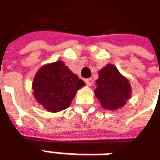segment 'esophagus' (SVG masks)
<instances>
[{"instance_id": "esophagus-1", "label": "esophagus", "mask_w": 160, "mask_h": 160, "mask_svg": "<svg viewBox=\"0 0 160 160\" xmlns=\"http://www.w3.org/2000/svg\"><path fill=\"white\" fill-rule=\"evenodd\" d=\"M85 83L88 86H91L93 84V79L92 78H87L85 80Z\"/></svg>"}]
</instances>
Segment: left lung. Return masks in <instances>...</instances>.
Segmentation results:
<instances>
[{
	"label": "left lung",
	"mask_w": 160,
	"mask_h": 160,
	"mask_svg": "<svg viewBox=\"0 0 160 160\" xmlns=\"http://www.w3.org/2000/svg\"><path fill=\"white\" fill-rule=\"evenodd\" d=\"M131 87L113 64H108L99 72L95 94L106 109H117L130 97Z\"/></svg>",
	"instance_id": "1"
}]
</instances>
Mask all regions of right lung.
<instances>
[{
  "mask_svg": "<svg viewBox=\"0 0 160 160\" xmlns=\"http://www.w3.org/2000/svg\"><path fill=\"white\" fill-rule=\"evenodd\" d=\"M83 85V81L63 62L58 61L39 69L32 82V89L38 103L46 110L58 112L71 105L77 91Z\"/></svg>",
  "mask_w": 160,
  "mask_h": 160,
  "instance_id": "1",
  "label": "right lung"
}]
</instances>
